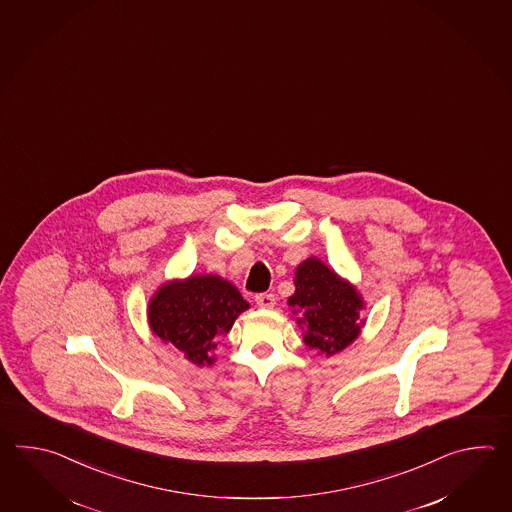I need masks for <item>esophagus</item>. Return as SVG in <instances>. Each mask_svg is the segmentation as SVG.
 Masks as SVG:
<instances>
[{
	"label": "esophagus",
	"instance_id": "34e87169",
	"mask_svg": "<svg viewBox=\"0 0 512 512\" xmlns=\"http://www.w3.org/2000/svg\"><path fill=\"white\" fill-rule=\"evenodd\" d=\"M256 304H258V307H261V309H272L274 304H276V300H274V294H258V296H256Z\"/></svg>",
	"mask_w": 512,
	"mask_h": 512
}]
</instances>
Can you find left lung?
Here are the masks:
<instances>
[{
    "instance_id": "left-lung-1",
    "label": "left lung",
    "mask_w": 512,
    "mask_h": 512,
    "mask_svg": "<svg viewBox=\"0 0 512 512\" xmlns=\"http://www.w3.org/2000/svg\"><path fill=\"white\" fill-rule=\"evenodd\" d=\"M287 304L304 333L305 346L318 355H337L366 326V318L360 316L366 302L359 289L315 256L296 267L294 293Z\"/></svg>"
}]
</instances>
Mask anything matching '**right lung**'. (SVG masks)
Returning <instances> with one entry per match:
<instances>
[{
	"label": "right lung",
	"instance_id": "right-lung-1",
	"mask_svg": "<svg viewBox=\"0 0 512 512\" xmlns=\"http://www.w3.org/2000/svg\"><path fill=\"white\" fill-rule=\"evenodd\" d=\"M251 305L218 274H190L161 283L146 316L153 335L172 344L197 368L216 362L218 340L229 335L236 318Z\"/></svg>",
	"mask_w": 512,
	"mask_h": 512
}]
</instances>
